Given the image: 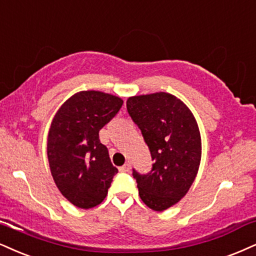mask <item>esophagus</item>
Returning a JSON list of instances; mask_svg holds the SVG:
<instances>
[{
	"label": "esophagus",
	"instance_id": "34e87169",
	"mask_svg": "<svg viewBox=\"0 0 256 256\" xmlns=\"http://www.w3.org/2000/svg\"><path fill=\"white\" fill-rule=\"evenodd\" d=\"M120 171L121 172H129L130 171V164H124V165L120 167Z\"/></svg>",
	"mask_w": 256,
	"mask_h": 256
}]
</instances>
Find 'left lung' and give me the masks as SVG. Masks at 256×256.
<instances>
[{
  "label": "left lung",
  "mask_w": 256,
  "mask_h": 256,
  "mask_svg": "<svg viewBox=\"0 0 256 256\" xmlns=\"http://www.w3.org/2000/svg\"><path fill=\"white\" fill-rule=\"evenodd\" d=\"M129 116L140 128L154 162L147 174L133 170L138 194L154 211H164L188 194L200 168V133L191 110L171 94L129 97Z\"/></svg>",
  "instance_id": "left-lung-1"
}]
</instances>
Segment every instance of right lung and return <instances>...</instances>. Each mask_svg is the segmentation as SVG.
<instances>
[{
  "label": "right lung",
  "instance_id": "add662e5",
  "mask_svg": "<svg viewBox=\"0 0 256 256\" xmlns=\"http://www.w3.org/2000/svg\"><path fill=\"white\" fill-rule=\"evenodd\" d=\"M122 104L114 94L80 91L62 104L51 123L47 158L52 176L62 194L80 209L102 203L118 172L98 133Z\"/></svg>",
  "mask_w": 256,
  "mask_h": 256
}]
</instances>
